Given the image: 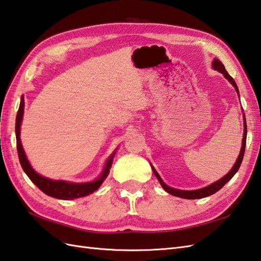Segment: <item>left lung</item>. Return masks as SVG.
Listing matches in <instances>:
<instances>
[{
    "label": "left lung",
    "instance_id": "1",
    "mask_svg": "<svg viewBox=\"0 0 261 261\" xmlns=\"http://www.w3.org/2000/svg\"><path fill=\"white\" fill-rule=\"evenodd\" d=\"M213 68L217 71H219L220 73H222L223 75H225V77L227 79V80L232 84V86L234 87L236 91H237V93L239 94V90H238V87L237 84H236L233 79L229 75V73L227 72V70L225 69V65H223L219 60L218 59H215L214 62H213ZM246 139H247V123H246V118H245V114H244V138H242V145H241V150H240V153L238 155V159L237 161H236V163L233 165L232 169L230 170L225 177L221 178L220 180L216 181V182H214L213 185H210L208 187H204L202 188V189H198V190H179V189H173V188L167 186L165 182H163L162 179L160 178V175L158 174V172L155 171V169L151 166V168H152V171L153 173L155 174V177L158 178L160 185L162 186L163 189H165L168 193H170V195L172 196H175V197H180V198H184V199H200V198H204V197H208V196H211L214 195V193H216L217 191H219L221 188L225 186L228 181L231 179L234 173L238 171V169L240 168V165L242 162V158H244V154H245V148H246Z\"/></svg>",
    "mask_w": 261,
    "mask_h": 261
}]
</instances>
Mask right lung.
Returning a JSON list of instances; mask_svg holds the SVG:
<instances>
[{
  "mask_svg": "<svg viewBox=\"0 0 261 261\" xmlns=\"http://www.w3.org/2000/svg\"><path fill=\"white\" fill-rule=\"evenodd\" d=\"M24 113V98L22 96L21 102H20V108L19 111L16 114V120H15V135H16V149H17V154H19V160L21 166L23 168L24 172L28 174L30 180L39 188L41 191H43L45 195L57 198V199H63V200H71L80 197H86L90 193L94 192L95 190L99 189V187L102 185L103 181L108 177L109 172H110V168L113 161V152L112 155L109 158L106 162V166L103 168V171L100 174V177L92 181V182H84V184H74V182H69V181L64 180H52L48 178H44L40 175L38 172L34 171V169L30 165V162L27 158L25 152H24L21 139H20V128H21V122Z\"/></svg>",
  "mask_w": 261,
  "mask_h": 261,
  "instance_id": "right-lung-1",
  "label": "right lung"
}]
</instances>
